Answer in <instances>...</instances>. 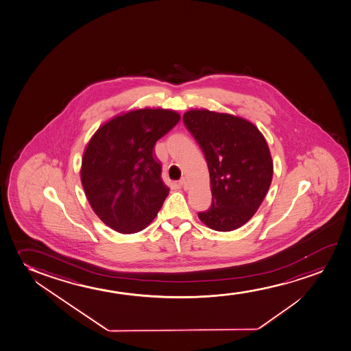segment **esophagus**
<instances>
[{"label": "esophagus", "instance_id": "obj_1", "mask_svg": "<svg viewBox=\"0 0 351 351\" xmlns=\"http://www.w3.org/2000/svg\"><path fill=\"white\" fill-rule=\"evenodd\" d=\"M180 184H181V186H182L183 189H187V188H188L187 178H181V180H180Z\"/></svg>", "mask_w": 351, "mask_h": 351}]
</instances>
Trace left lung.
Masks as SVG:
<instances>
[{
    "instance_id": "obj_1",
    "label": "left lung",
    "mask_w": 351,
    "mask_h": 351,
    "mask_svg": "<svg viewBox=\"0 0 351 351\" xmlns=\"http://www.w3.org/2000/svg\"><path fill=\"white\" fill-rule=\"evenodd\" d=\"M183 123L208 165L212 205L197 215L215 231L247 223L267 195L273 178L268 144L254 123L231 114L188 110Z\"/></svg>"
}]
</instances>
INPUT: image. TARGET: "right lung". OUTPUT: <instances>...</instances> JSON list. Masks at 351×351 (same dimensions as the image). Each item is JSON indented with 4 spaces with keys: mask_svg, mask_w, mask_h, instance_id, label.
I'll list each match as a JSON object with an SVG mask.
<instances>
[{
    "mask_svg": "<svg viewBox=\"0 0 351 351\" xmlns=\"http://www.w3.org/2000/svg\"><path fill=\"white\" fill-rule=\"evenodd\" d=\"M173 110H132L102 125L84 151L81 181L104 223L120 233L149 225L168 196L156 141L180 121Z\"/></svg>",
    "mask_w": 351,
    "mask_h": 351,
    "instance_id": "obj_1",
    "label": "right lung"
}]
</instances>
